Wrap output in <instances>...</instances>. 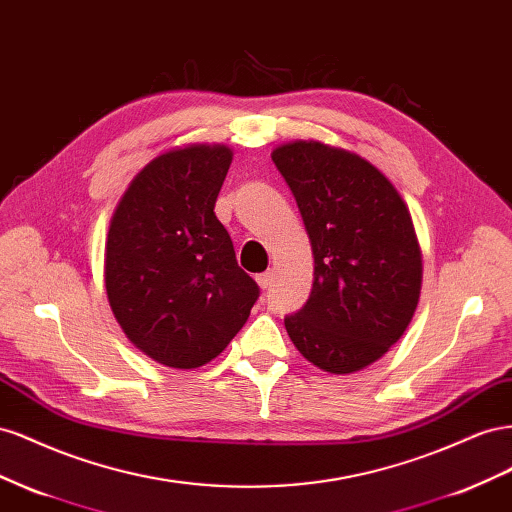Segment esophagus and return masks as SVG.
<instances>
[{"mask_svg":"<svg viewBox=\"0 0 512 512\" xmlns=\"http://www.w3.org/2000/svg\"><path fill=\"white\" fill-rule=\"evenodd\" d=\"M272 281H274V274L268 270V272H264V274H257V285L261 287V289H268L270 285H272Z\"/></svg>","mask_w":512,"mask_h":512,"instance_id":"1","label":"esophagus"}]
</instances>
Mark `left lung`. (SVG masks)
I'll list each match as a JSON object with an SVG mask.
<instances>
[{
    "mask_svg": "<svg viewBox=\"0 0 512 512\" xmlns=\"http://www.w3.org/2000/svg\"><path fill=\"white\" fill-rule=\"evenodd\" d=\"M309 233L313 289L289 339L321 371L367 369L410 326L422 287V255L403 197L369 160L319 141L272 150Z\"/></svg>",
    "mask_w": 512,
    "mask_h": 512,
    "instance_id": "1",
    "label": "left lung"
}]
</instances>
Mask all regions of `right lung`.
<instances>
[{
  "label": "right lung",
  "mask_w": 512,
  "mask_h": 512,
  "mask_svg": "<svg viewBox=\"0 0 512 512\" xmlns=\"http://www.w3.org/2000/svg\"><path fill=\"white\" fill-rule=\"evenodd\" d=\"M231 158L221 143L160 154L135 175L111 216V311L130 343L171 369L214 360L259 298L214 214Z\"/></svg>",
  "instance_id": "add662e5"
}]
</instances>
